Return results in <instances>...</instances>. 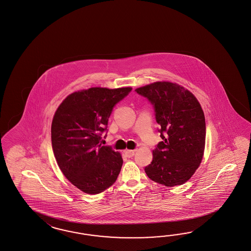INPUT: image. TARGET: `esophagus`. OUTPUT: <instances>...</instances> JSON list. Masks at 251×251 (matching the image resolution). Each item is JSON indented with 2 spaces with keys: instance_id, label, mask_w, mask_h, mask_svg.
I'll return each instance as SVG.
<instances>
[{
  "instance_id": "esophagus-1",
  "label": "esophagus",
  "mask_w": 251,
  "mask_h": 251,
  "mask_svg": "<svg viewBox=\"0 0 251 251\" xmlns=\"http://www.w3.org/2000/svg\"><path fill=\"white\" fill-rule=\"evenodd\" d=\"M135 151H131V150H127V151H125V154L127 158H132L134 155H135Z\"/></svg>"
}]
</instances>
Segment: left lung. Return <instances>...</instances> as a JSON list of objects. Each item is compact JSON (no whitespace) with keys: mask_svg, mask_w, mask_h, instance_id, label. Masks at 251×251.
Instances as JSON below:
<instances>
[{"mask_svg":"<svg viewBox=\"0 0 251 251\" xmlns=\"http://www.w3.org/2000/svg\"><path fill=\"white\" fill-rule=\"evenodd\" d=\"M154 105L161 129L148 177L167 187L181 185L199 168L205 147V118L200 102L184 87L156 81L136 89Z\"/></svg>","mask_w":251,"mask_h":251,"instance_id":"obj_1","label":"left lung"}]
</instances>
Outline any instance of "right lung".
Wrapping results in <instances>:
<instances>
[{"label":"right lung","mask_w":251,"mask_h":251,"mask_svg":"<svg viewBox=\"0 0 251 251\" xmlns=\"http://www.w3.org/2000/svg\"><path fill=\"white\" fill-rule=\"evenodd\" d=\"M131 87H93L68 95L51 125V142L57 165L74 186L88 194L112 186L123 165L121 154L100 144L115 104Z\"/></svg>","instance_id":"obj_1"}]
</instances>
